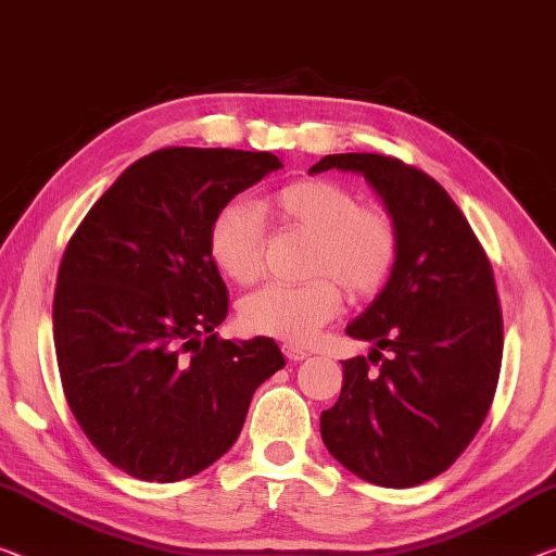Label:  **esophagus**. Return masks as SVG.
I'll list each match as a JSON object with an SVG mask.
<instances>
[{
	"label": "esophagus",
	"mask_w": 556,
	"mask_h": 556,
	"mask_svg": "<svg viewBox=\"0 0 556 556\" xmlns=\"http://www.w3.org/2000/svg\"><path fill=\"white\" fill-rule=\"evenodd\" d=\"M283 355L288 357L290 363H301V361H305V357L311 355V353H307V350H303V348H298V345L286 343V345H283Z\"/></svg>",
	"instance_id": "esophagus-1"
}]
</instances>
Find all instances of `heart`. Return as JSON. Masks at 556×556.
Returning <instances> with one entry per match:
<instances>
[{"mask_svg": "<svg viewBox=\"0 0 556 556\" xmlns=\"http://www.w3.org/2000/svg\"><path fill=\"white\" fill-rule=\"evenodd\" d=\"M268 208L288 228L311 236L303 283H270L243 298L241 326L253 336L307 343L340 311V288L365 301L395 270L400 230L386 208L363 206L361 195L328 178H301L270 193ZM208 255L233 283L251 286L266 258V230L249 203L233 201L213 216Z\"/></svg>", "mask_w": 556, "mask_h": 556, "instance_id": "heart-1", "label": "heart"}]
</instances>
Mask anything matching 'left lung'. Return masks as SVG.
I'll return each mask as SVG.
<instances>
[{"label": "left lung", "mask_w": 556, "mask_h": 556, "mask_svg": "<svg viewBox=\"0 0 556 556\" xmlns=\"http://www.w3.org/2000/svg\"><path fill=\"white\" fill-rule=\"evenodd\" d=\"M328 168L363 174L378 191L400 255L380 295L345 328L372 350L343 361L338 403L320 413L323 442L365 482L422 484L463 455L490 413L505 338L494 273L463 211L420 168L380 153H330L311 174Z\"/></svg>", "instance_id": "1"}]
</instances>
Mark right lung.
<instances>
[{"instance_id":"obj_1","label":"right lung","mask_w":556,"mask_h":556,"mask_svg":"<svg viewBox=\"0 0 556 556\" xmlns=\"http://www.w3.org/2000/svg\"><path fill=\"white\" fill-rule=\"evenodd\" d=\"M280 166L268 151H153L74 230L54 290L59 375L91 445L126 475L203 472L286 365L273 338L213 332L228 290L208 255L213 216Z\"/></svg>"}]
</instances>
